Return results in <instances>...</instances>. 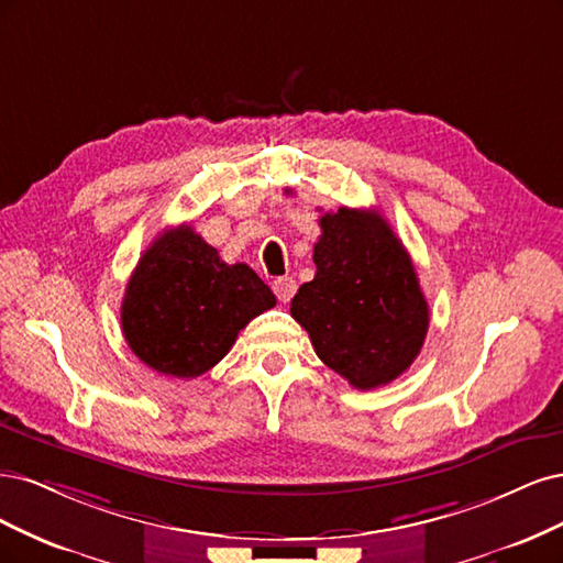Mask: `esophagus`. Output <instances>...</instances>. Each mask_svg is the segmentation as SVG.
Returning <instances> with one entry per match:
<instances>
[{"mask_svg": "<svg viewBox=\"0 0 563 563\" xmlns=\"http://www.w3.org/2000/svg\"><path fill=\"white\" fill-rule=\"evenodd\" d=\"M274 292H276V297H278L280 303H287L289 299L295 297V292H297V283H295L292 278H289V276L278 278V280H274Z\"/></svg>", "mask_w": 563, "mask_h": 563, "instance_id": "esophagus-1", "label": "esophagus"}]
</instances>
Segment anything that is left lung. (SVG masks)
I'll use <instances>...</instances> for the list:
<instances>
[{
	"label": "left lung",
	"instance_id": "1",
	"mask_svg": "<svg viewBox=\"0 0 563 563\" xmlns=\"http://www.w3.org/2000/svg\"><path fill=\"white\" fill-rule=\"evenodd\" d=\"M316 278L292 299V318L318 357L357 390L409 369L430 313L409 252L378 212L339 208L320 217Z\"/></svg>",
	"mask_w": 563,
	"mask_h": 563
}]
</instances>
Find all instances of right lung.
<instances>
[{
  "mask_svg": "<svg viewBox=\"0 0 563 563\" xmlns=\"http://www.w3.org/2000/svg\"><path fill=\"white\" fill-rule=\"evenodd\" d=\"M274 306V292L247 264L222 262L191 227H177L140 257L121 301V330L147 367L196 378Z\"/></svg>",
  "mask_w": 563,
  "mask_h": 563,
  "instance_id": "right-lung-1",
  "label": "right lung"
}]
</instances>
